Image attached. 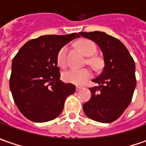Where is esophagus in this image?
<instances>
[{
	"label": "esophagus",
	"mask_w": 146,
	"mask_h": 146,
	"mask_svg": "<svg viewBox=\"0 0 146 146\" xmlns=\"http://www.w3.org/2000/svg\"><path fill=\"white\" fill-rule=\"evenodd\" d=\"M81 87H80V86H76V91H80V90H81Z\"/></svg>",
	"instance_id": "esophagus-1"
}]
</instances>
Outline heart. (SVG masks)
<instances>
[{
	"label": "heart",
	"mask_w": 146,
	"mask_h": 146,
	"mask_svg": "<svg viewBox=\"0 0 146 146\" xmlns=\"http://www.w3.org/2000/svg\"><path fill=\"white\" fill-rule=\"evenodd\" d=\"M79 46L83 53L86 56H91L96 52V45L90 40H81L79 43ZM68 46H63L58 52L57 63L61 67H65L66 65V56L68 52ZM89 63L94 66H97L100 64V61L96 58H91L88 60ZM91 77V72L88 69H70L63 73L62 78L63 80L73 85L81 86L86 83V81Z\"/></svg>",
	"instance_id": "heart-1"
}]
</instances>
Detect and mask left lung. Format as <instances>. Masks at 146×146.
I'll list each match as a JSON object with an SVG mask.
<instances>
[{"label":"left lung","mask_w":146,"mask_h":146,"mask_svg":"<svg viewBox=\"0 0 146 146\" xmlns=\"http://www.w3.org/2000/svg\"><path fill=\"white\" fill-rule=\"evenodd\" d=\"M94 41L104 57V68L92 81L98 87L90 89L91 97L83 105L90 119L101 123L117 120L131 102L135 89V65L130 52L120 40L101 31L80 32Z\"/></svg>","instance_id":"1"}]
</instances>
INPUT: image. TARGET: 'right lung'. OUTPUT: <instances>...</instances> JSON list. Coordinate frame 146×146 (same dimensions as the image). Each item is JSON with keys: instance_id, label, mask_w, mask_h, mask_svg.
Listing matches in <instances>:
<instances>
[{"instance_id": "right-lung-1", "label": "right lung", "mask_w": 146, "mask_h": 146, "mask_svg": "<svg viewBox=\"0 0 146 146\" xmlns=\"http://www.w3.org/2000/svg\"><path fill=\"white\" fill-rule=\"evenodd\" d=\"M77 33L46 35L31 40L12 60L10 89L16 106L28 120L46 122L56 118L76 86L60 80L59 50ZM50 85V87H49Z\"/></svg>"}]
</instances>
